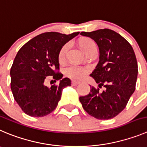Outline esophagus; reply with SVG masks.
Instances as JSON below:
<instances>
[{
  "instance_id": "esophagus-1",
  "label": "esophagus",
  "mask_w": 147,
  "mask_h": 147,
  "mask_svg": "<svg viewBox=\"0 0 147 147\" xmlns=\"http://www.w3.org/2000/svg\"><path fill=\"white\" fill-rule=\"evenodd\" d=\"M80 82L78 81V80H72V82H71V83H72V86H76V85L79 84Z\"/></svg>"
}]
</instances>
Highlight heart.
<instances>
[{
	"label": "heart",
	"mask_w": 147,
	"mask_h": 147,
	"mask_svg": "<svg viewBox=\"0 0 147 147\" xmlns=\"http://www.w3.org/2000/svg\"><path fill=\"white\" fill-rule=\"evenodd\" d=\"M79 45L82 50L88 54L90 52L92 51L94 49H96V43L94 42L93 40L89 38H83L79 40ZM69 49V45L65 44L61 47L60 49L59 53V61L60 63H63L65 60L66 54ZM66 75L68 77L72 79H81L83 78L86 73L88 72V69L85 67H68L66 69Z\"/></svg>",
	"instance_id": "heart-1"
}]
</instances>
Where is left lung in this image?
<instances>
[{"label": "left lung", "mask_w": 147, "mask_h": 147, "mask_svg": "<svg viewBox=\"0 0 147 147\" xmlns=\"http://www.w3.org/2000/svg\"><path fill=\"white\" fill-rule=\"evenodd\" d=\"M80 35L89 37L99 49V61L90 76L98 88L90 86L88 95L79 98L83 109L98 120L116 117L127 105L136 89L138 64L132 46L120 34L101 29ZM105 89L100 92L99 88Z\"/></svg>", "instance_id": "8db88e82"}]
</instances>
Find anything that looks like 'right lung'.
Listing matches in <instances>:
<instances>
[{
	"instance_id": "add662e5",
	"label": "right lung",
	"mask_w": 147,
	"mask_h": 147,
	"mask_svg": "<svg viewBox=\"0 0 147 147\" xmlns=\"http://www.w3.org/2000/svg\"><path fill=\"white\" fill-rule=\"evenodd\" d=\"M79 33L44 32L26 42L18 51L10 71L11 89L15 101L27 115L43 117L56 109L63 88L71 85L69 78H62L59 72V53ZM49 78L60 80V83L46 86Z\"/></svg>"
}]
</instances>
